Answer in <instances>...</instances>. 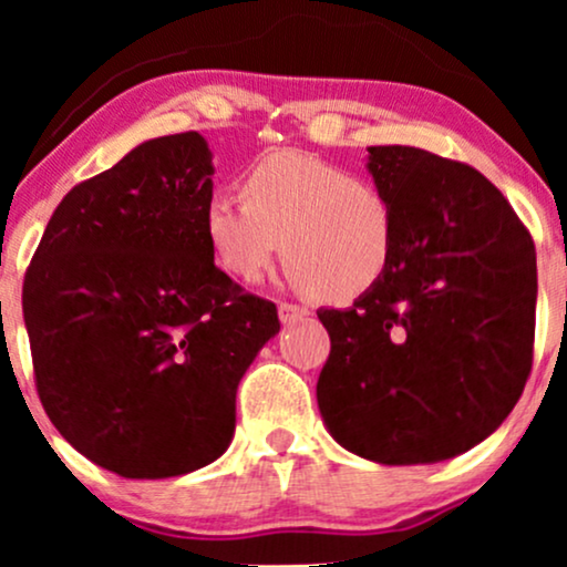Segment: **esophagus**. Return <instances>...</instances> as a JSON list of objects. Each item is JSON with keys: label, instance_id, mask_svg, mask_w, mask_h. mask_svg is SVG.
<instances>
[{"label": "esophagus", "instance_id": "34e87169", "mask_svg": "<svg viewBox=\"0 0 567 567\" xmlns=\"http://www.w3.org/2000/svg\"><path fill=\"white\" fill-rule=\"evenodd\" d=\"M307 315H309L307 307L291 305V301H281V305H278V317H281L284 324H293V322L305 320Z\"/></svg>", "mask_w": 567, "mask_h": 567}]
</instances>
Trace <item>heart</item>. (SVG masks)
I'll list each match as a JSON object with an SVG mask.
<instances>
[{"instance_id": "1", "label": "heart", "mask_w": 567, "mask_h": 567, "mask_svg": "<svg viewBox=\"0 0 567 567\" xmlns=\"http://www.w3.org/2000/svg\"><path fill=\"white\" fill-rule=\"evenodd\" d=\"M243 198L214 193L204 235L224 274L258 284L278 247L297 286L353 301L374 289L398 250V214L369 177L293 150L262 154L239 177Z\"/></svg>"}]
</instances>
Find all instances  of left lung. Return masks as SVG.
<instances>
[{
    "mask_svg": "<svg viewBox=\"0 0 567 567\" xmlns=\"http://www.w3.org/2000/svg\"><path fill=\"white\" fill-rule=\"evenodd\" d=\"M398 250L351 309H320L317 405L332 439L379 464H431L491 436L532 371L537 255L503 193L464 162L369 146Z\"/></svg>",
    "mask_w": 567,
    "mask_h": 567,
    "instance_id": "obj_1",
    "label": "left lung"
}]
</instances>
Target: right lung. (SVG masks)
Listing matches in <instances>:
<instances>
[{"mask_svg": "<svg viewBox=\"0 0 567 567\" xmlns=\"http://www.w3.org/2000/svg\"><path fill=\"white\" fill-rule=\"evenodd\" d=\"M212 175L196 131L138 144L66 193L22 284L45 415L121 477H177L219 460L239 379L281 330L274 301L214 266Z\"/></svg>", "mask_w": 567, "mask_h": 567, "instance_id": "1", "label": "right lung"}]
</instances>
